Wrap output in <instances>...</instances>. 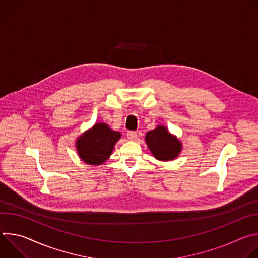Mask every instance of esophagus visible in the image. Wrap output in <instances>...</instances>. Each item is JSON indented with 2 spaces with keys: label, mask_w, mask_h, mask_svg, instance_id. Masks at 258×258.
I'll return each mask as SVG.
<instances>
[{
  "label": "esophagus",
  "mask_w": 258,
  "mask_h": 258,
  "mask_svg": "<svg viewBox=\"0 0 258 258\" xmlns=\"http://www.w3.org/2000/svg\"><path fill=\"white\" fill-rule=\"evenodd\" d=\"M126 136H127V139H128V140H131V141H134V140H136V139H137V137H138L137 133H136V132H133V131H130V132H127Z\"/></svg>",
  "instance_id": "esophagus-1"
}]
</instances>
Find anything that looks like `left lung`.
Masks as SVG:
<instances>
[{"instance_id": "left-lung-1", "label": "left lung", "mask_w": 258, "mask_h": 258, "mask_svg": "<svg viewBox=\"0 0 258 258\" xmlns=\"http://www.w3.org/2000/svg\"><path fill=\"white\" fill-rule=\"evenodd\" d=\"M145 141L153 156L160 161H169L178 156L181 151V143L171 135L163 125L146 134Z\"/></svg>"}]
</instances>
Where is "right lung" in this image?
<instances>
[{"label":"right lung","instance_id":"1","mask_svg":"<svg viewBox=\"0 0 258 258\" xmlns=\"http://www.w3.org/2000/svg\"><path fill=\"white\" fill-rule=\"evenodd\" d=\"M121 134L110 128L104 122L96 123L76 142L80 158L90 165H100L112 154Z\"/></svg>","mask_w":258,"mask_h":258}]
</instances>
